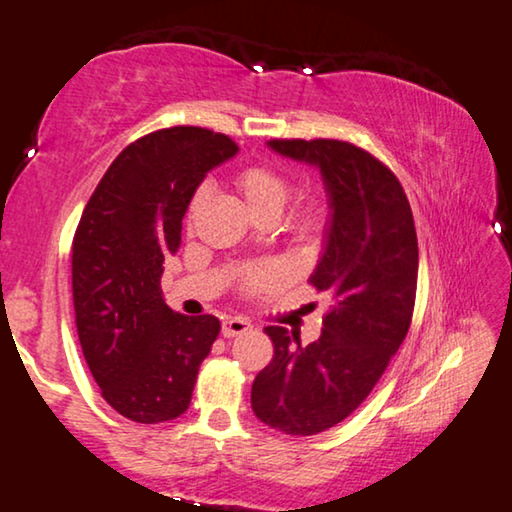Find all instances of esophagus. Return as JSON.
Segmentation results:
<instances>
[{
    "label": "esophagus",
    "instance_id": "34e87169",
    "mask_svg": "<svg viewBox=\"0 0 512 512\" xmlns=\"http://www.w3.org/2000/svg\"><path fill=\"white\" fill-rule=\"evenodd\" d=\"M250 329H253V326H250L248 319H243V317H227L223 322L225 338H234V335H241V333H246Z\"/></svg>",
    "mask_w": 512,
    "mask_h": 512
}]
</instances>
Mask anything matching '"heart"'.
I'll list each match as a JSON object with an SVG mask.
<instances>
[{
    "mask_svg": "<svg viewBox=\"0 0 512 512\" xmlns=\"http://www.w3.org/2000/svg\"><path fill=\"white\" fill-rule=\"evenodd\" d=\"M236 188L243 197V202L248 204L250 213L255 218L262 216H280L285 204L292 197V183L287 181V177H282L280 172L271 170L266 165H250L243 167V170L236 174ZM204 200V188H197V193L193 195L188 207V218L195 216V211L200 209V204ZM319 227H322V209L319 204L308 202L303 207L296 209L289 218V230H292L296 236L301 239H308V236L315 234ZM278 271L273 266H259V269H248L243 273V287L246 289H259L276 282Z\"/></svg>",
    "mask_w": 512,
    "mask_h": 512,
    "instance_id": "b5f03b06",
    "label": "heart"
}]
</instances>
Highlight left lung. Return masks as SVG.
<instances>
[{
    "label": "left lung",
    "mask_w": 512,
    "mask_h": 512,
    "mask_svg": "<svg viewBox=\"0 0 512 512\" xmlns=\"http://www.w3.org/2000/svg\"><path fill=\"white\" fill-rule=\"evenodd\" d=\"M278 154L319 167L331 207L324 255L310 285L331 299L319 340L301 345L266 326L273 358L253 381L259 421L310 437L352 414L407 338L418 282L414 213L402 183L342 140H271Z\"/></svg>",
    "instance_id": "8db88e82"
}]
</instances>
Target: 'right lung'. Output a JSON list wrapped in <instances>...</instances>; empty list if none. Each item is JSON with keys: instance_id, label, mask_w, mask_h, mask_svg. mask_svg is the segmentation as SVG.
Masks as SVG:
<instances>
[{"instance_id": "obj_1", "label": "right lung", "mask_w": 512, "mask_h": 512, "mask_svg": "<svg viewBox=\"0 0 512 512\" xmlns=\"http://www.w3.org/2000/svg\"><path fill=\"white\" fill-rule=\"evenodd\" d=\"M239 147L200 126H172L112 160L73 236V305L82 354L101 395L135 423L188 409L220 322L167 308L160 276L181 243L197 186Z\"/></svg>"}]
</instances>
